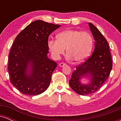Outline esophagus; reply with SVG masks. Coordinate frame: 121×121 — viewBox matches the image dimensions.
Returning a JSON list of instances; mask_svg holds the SVG:
<instances>
[{"label": "esophagus", "mask_w": 121, "mask_h": 121, "mask_svg": "<svg viewBox=\"0 0 121 121\" xmlns=\"http://www.w3.org/2000/svg\"><path fill=\"white\" fill-rule=\"evenodd\" d=\"M65 65H66V64L65 63H64V62H61V63L59 64V66L60 67H63V66H65Z\"/></svg>", "instance_id": "esophagus-1"}]
</instances>
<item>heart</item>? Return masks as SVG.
<instances>
[{"mask_svg": "<svg viewBox=\"0 0 121 121\" xmlns=\"http://www.w3.org/2000/svg\"><path fill=\"white\" fill-rule=\"evenodd\" d=\"M48 45L53 56L56 59L60 58L66 49L68 59L81 62L91 54L93 39L86 31L67 30L59 33L57 35V40H48Z\"/></svg>", "mask_w": 121, "mask_h": 121, "instance_id": "1", "label": "heart"}]
</instances>
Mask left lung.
I'll use <instances>...</instances> for the list:
<instances>
[{
	"instance_id": "1",
	"label": "left lung",
	"mask_w": 121,
	"mask_h": 121,
	"mask_svg": "<svg viewBox=\"0 0 121 121\" xmlns=\"http://www.w3.org/2000/svg\"><path fill=\"white\" fill-rule=\"evenodd\" d=\"M94 40L95 47L87 60L76 67L69 80V85L77 94L87 95L96 92L101 88L109 77L112 70L113 63L106 39L93 24L89 23ZM91 77L89 84L83 85L80 82L82 77Z\"/></svg>"
}]
</instances>
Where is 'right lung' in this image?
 <instances>
[{"instance_id":"obj_1","label":"right lung","mask_w":121,"mask_h":121,"mask_svg":"<svg viewBox=\"0 0 121 121\" xmlns=\"http://www.w3.org/2000/svg\"><path fill=\"white\" fill-rule=\"evenodd\" d=\"M42 20L32 22L15 38L8 56L11 83L23 94L36 95L49 87L57 64L48 59V37L60 27ZM30 74H27L29 64Z\"/></svg>"}]
</instances>
